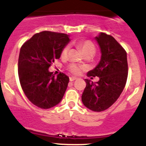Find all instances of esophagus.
<instances>
[{
    "mask_svg": "<svg viewBox=\"0 0 146 146\" xmlns=\"http://www.w3.org/2000/svg\"><path fill=\"white\" fill-rule=\"evenodd\" d=\"M77 77H69V80H70L71 82L75 80H77Z\"/></svg>",
    "mask_w": 146,
    "mask_h": 146,
    "instance_id": "34e87169",
    "label": "esophagus"
}]
</instances>
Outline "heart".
Segmentation results:
<instances>
[{
	"label": "heart",
	"mask_w": 146,
	"mask_h": 146,
	"mask_svg": "<svg viewBox=\"0 0 146 146\" xmlns=\"http://www.w3.org/2000/svg\"><path fill=\"white\" fill-rule=\"evenodd\" d=\"M81 50H82L83 53L88 51H92V52H95V50H96V47L94 46V44L92 43L90 41H85V42H82L79 44ZM68 52V47H65V48L63 50V52H62V56H66ZM70 71L74 73V74H79L80 72L82 70V68H81L80 66L75 65V64H72L70 66Z\"/></svg>",
	"instance_id": "obj_1"
}]
</instances>
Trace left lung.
<instances>
[{"mask_svg": "<svg viewBox=\"0 0 146 146\" xmlns=\"http://www.w3.org/2000/svg\"><path fill=\"white\" fill-rule=\"evenodd\" d=\"M101 51V59L88 77H99L96 82L85 79L86 87L82 102L88 109L102 112L112 106L123 91L128 75L127 55L124 49L113 36L99 33L95 37Z\"/></svg>", "mask_w": 146, "mask_h": 146, "instance_id": "8db88e82", "label": "left lung"}]
</instances>
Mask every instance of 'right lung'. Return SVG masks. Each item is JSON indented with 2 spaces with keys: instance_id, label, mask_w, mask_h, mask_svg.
<instances>
[{
  "instance_id": "1",
  "label": "right lung",
  "mask_w": 146,
  "mask_h": 146,
  "mask_svg": "<svg viewBox=\"0 0 146 146\" xmlns=\"http://www.w3.org/2000/svg\"><path fill=\"white\" fill-rule=\"evenodd\" d=\"M65 33L42 31L23 44L18 60L20 85L30 102L42 109L56 106L63 99L69 78L64 73L55 77L48 70L69 42Z\"/></svg>"
}]
</instances>
